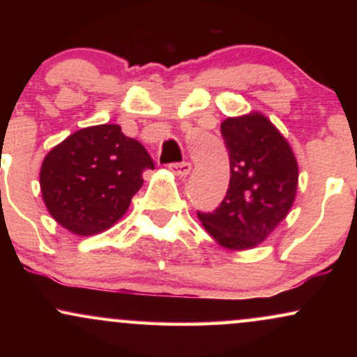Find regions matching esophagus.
Here are the masks:
<instances>
[{"mask_svg":"<svg viewBox=\"0 0 357 357\" xmlns=\"http://www.w3.org/2000/svg\"><path fill=\"white\" fill-rule=\"evenodd\" d=\"M169 169L179 178H186L191 173V162H174V165H169Z\"/></svg>","mask_w":357,"mask_h":357,"instance_id":"34e87169","label":"esophagus"}]
</instances>
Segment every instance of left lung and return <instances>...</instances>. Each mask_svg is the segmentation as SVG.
I'll return each mask as SVG.
<instances>
[{
    "mask_svg": "<svg viewBox=\"0 0 357 357\" xmlns=\"http://www.w3.org/2000/svg\"><path fill=\"white\" fill-rule=\"evenodd\" d=\"M221 136L230 154V186L213 213H199L204 230L228 250L255 248L289 215L298 184L297 159L264 114L228 117Z\"/></svg>",
    "mask_w": 357,
    "mask_h": 357,
    "instance_id": "left-lung-1",
    "label": "left lung"
}]
</instances>
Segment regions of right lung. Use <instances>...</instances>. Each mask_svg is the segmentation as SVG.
<instances>
[{
	"label": "right lung",
	"mask_w": 357,
	"mask_h": 357,
	"mask_svg": "<svg viewBox=\"0 0 357 357\" xmlns=\"http://www.w3.org/2000/svg\"><path fill=\"white\" fill-rule=\"evenodd\" d=\"M146 169H154L153 159L121 126L85 127L45 155L40 171L45 206L68 231L97 235L124 216Z\"/></svg>",
	"instance_id": "add662e5"
}]
</instances>
